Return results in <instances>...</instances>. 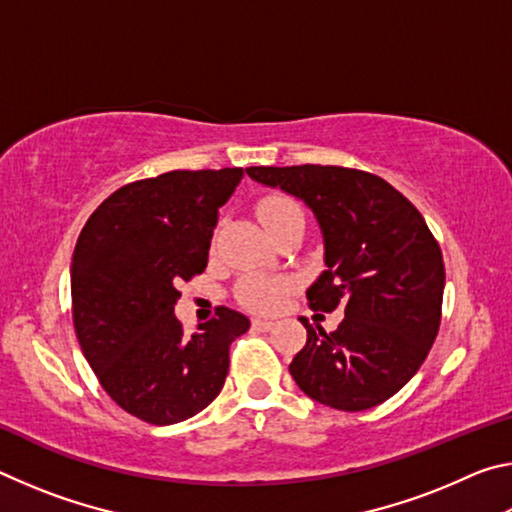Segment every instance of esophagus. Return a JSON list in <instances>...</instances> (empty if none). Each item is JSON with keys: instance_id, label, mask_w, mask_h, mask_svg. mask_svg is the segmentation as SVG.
I'll return each mask as SVG.
<instances>
[{"instance_id": "34e87169", "label": "esophagus", "mask_w": 512, "mask_h": 512, "mask_svg": "<svg viewBox=\"0 0 512 512\" xmlns=\"http://www.w3.org/2000/svg\"><path fill=\"white\" fill-rule=\"evenodd\" d=\"M273 325H275L273 320H266V318H255L253 320V327L259 329V332H268V329H271Z\"/></svg>"}]
</instances>
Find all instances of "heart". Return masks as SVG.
<instances>
[{"label":"heart","mask_w":512,"mask_h":512,"mask_svg":"<svg viewBox=\"0 0 512 512\" xmlns=\"http://www.w3.org/2000/svg\"><path fill=\"white\" fill-rule=\"evenodd\" d=\"M257 214L266 230L271 232L277 225L293 219V216H302L300 205L289 196H266L262 203L257 205ZM289 291V282L275 280V277L248 273L239 284V298L244 300V305L257 311H273L282 305L284 296Z\"/></svg>","instance_id":"obj_1"}]
</instances>
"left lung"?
I'll list each match as a JSON object with an SVG mask.
<instances>
[{"label":"left lung","mask_w":512,"mask_h":512,"mask_svg":"<svg viewBox=\"0 0 512 512\" xmlns=\"http://www.w3.org/2000/svg\"><path fill=\"white\" fill-rule=\"evenodd\" d=\"M314 212L325 271L307 289L311 309H343L334 332L311 327L289 363L300 391L339 411L386 402L427 359L440 327L445 264L422 214L386 180L345 167H250Z\"/></svg>","instance_id":"1"}]
</instances>
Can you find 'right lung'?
<instances>
[{
    "instance_id": "add662e5",
    "label": "right lung",
    "mask_w": 512,
    "mask_h": 512,
    "mask_svg": "<svg viewBox=\"0 0 512 512\" xmlns=\"http://www.w3.org/2000/svg\"><path fill=\"white\" fill-rule=\"evenodd\" d=\"M244 169L169 171L117 189L72 257L76 336L103 391L149 424H176L221 393L230 343L250 320L219 307L192 336L173 314L176 284L205 271L219 207Z\"/></svg>"
}]
</instances>
